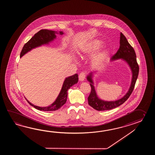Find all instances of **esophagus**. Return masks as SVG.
<instances>
[{"mask_svg": "<svg viewBox=\"0 0 155 155\" xmlns=\"http://www.w3.org/2000/svg\"><path fill=\"white\" fill-rule=\"evenodd\" d=\"M86 74L84 72H81L80 73L79 75V79L80 81H83L84 80V79L85 78Z\"/></svg>", "mask_w": 155, "mask_h": 155, "instance_id": "esophagus-1", "label": "esophagus"}]
</instances>
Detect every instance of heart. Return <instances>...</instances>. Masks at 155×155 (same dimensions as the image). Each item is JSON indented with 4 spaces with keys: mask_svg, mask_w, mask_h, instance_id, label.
I'll list each match as a JSON object with an SVG mask.
<instances>
[{
    "mask_svg": "<svg viewBox=\"0 0 155 155\" xmlns=\"http://www.w3.org/2000/svg\"><path fill=\"white\" fill-rule=\"evenodd\" d=\"M97 43L95 41H91L87 43L85 46L81 50V53L84 54H88L92 53L97 48ZM104 59V55L102 54H97L92 57V61L95 64L101 63Z\"/></svg>",
    "mask_w": 155,
    "mask_h": 155,
    "instance_id": "obj_1",
    "label": "heart"
}]
</instances>
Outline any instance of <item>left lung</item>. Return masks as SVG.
Listing matches in <instances>:
<instances>
[{"instance_id": "1", "label": "left lung", "mask_w": 155, "mask_h": 155, "mask_svg": "<svg viewBox=\"0 0 155 155\" xmlns=\"http://www.w3.org/2000/svg\"><path fill=\"white\" fill-rule=\"evenodd\" d=\"M120 48L117 51L114 55L111 57V60L122 59L125 60L129 64L132 72V79L131 84L129 89V91L121 99L114 101H105L100 100L96 95L94 86L93 85L94 82L91 78L92 74H90L87 77V80L90 82L91 92L87 98L88 104L94 109L97 111H105L109 110L116 108L119 106L122 105L128 99L131 95L135 87V84L138 77L139 73V66L136 60V55L135 50L129 44L125 35L122 33H120Z\"/></svg>"}]
</instances>
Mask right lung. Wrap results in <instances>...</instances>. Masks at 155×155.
<instances>
[{
	"label": "right lung",
	"instance_id": "obj_1",
	"mask_svg": "<svg viewBox=\"0 0 155 155\" xmlns=\"http://www.w3.org/2000/svg\"><path fill=\"white\" fill-rule=\"evenodd\" d=\"M59 33L61 35H63L64 34L63 31H60ZM55 33H56V31L53 30L48 29L40 30L38 33L35 34V35L27 43L25 44L20 53V58L33 48L40 46L43 44H48L49 42L53 40L54 39L56 38ZM78 82V75L77 74L66 78L63 84L61 91L60 92L59 95L58 96L55 101L54 102L52 105L48 107H41L34 105L28 100L27 101L29 102L30 105L34 107L39 110L44 111H55L59 109L62 106L65 104L68 97V90L70 88V87H71L73 85L75 84Z\"/></svg>",
	"mask_w": 155,
	"mask_h": 155
}]
</instances>
